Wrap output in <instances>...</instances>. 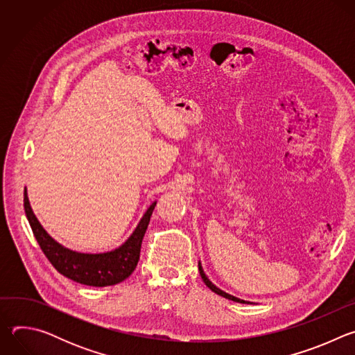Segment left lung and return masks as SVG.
Wrapping results in <instances>:
<instances>
[{
    "label": "left lung",
    "mask_w": 355,
    "mask_h": 355,
    "mask_svg": "<svg viewBox=\"0 0 355 355\" xmlns=\"http://www.w3.org/2000/svg\"><path fill=\"white\" fill-rule=\"evenodd\" d=\"M198 268H199V274H200L202 279H204L205 285H207L212 292H215V293H218V295H220V296H223V297H226V299H230V300H233V302H239V303H250V302H247V300H243V299H239V297H236V296H233V295H229V293H226L225 291L219 289L216 285H214V284L209 281V278L207 277V274L204 272V268H202L200 261L198 263Z\"/></svg>",
    "instance_id": "1"
}]
</instances>
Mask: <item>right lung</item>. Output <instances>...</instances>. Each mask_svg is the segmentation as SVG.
<instances>
[{"instance_id":"add662e5","label":"right lung","mask_w":355,"mask_h":355,"mask_svg":"<svg viewBox=\"0 0 355 355\" xmlns=\"http://www.w3.org/2000/svg\"><path fill=\"white\" fill-rule=\"evenodd\" d=\"M156 204L157 202L155 200L147 208L139 225L122 245L107 252L89 254V252H78L66 248L50 236L31 208L26 188L24 191V208L28 222L47 260L62 275L89 286H108L119 284L135 271L140 257L141 240Z\"/></svg>"}]
</instances>
